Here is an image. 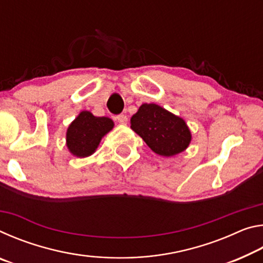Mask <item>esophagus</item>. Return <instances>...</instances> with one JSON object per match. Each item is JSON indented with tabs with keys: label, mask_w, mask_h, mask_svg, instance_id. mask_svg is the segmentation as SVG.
Segmentation results:
<instances>
[{
	"label": "esophagus",
	"mask_w": 263,
	"mask_h": 263,
	"mask_svg": "<svg viewBox=\"0 0 263 263\" xmlns=\"http://www.w3.org/2000/svg\"><path fill=\"white\" fill-rule=\"evenodd\" d=\"M116 119H117V122L119 124H126L127 123V116L126 115H123V114L118 115L117 117H116Z\"/></svg>",
	"instance_id": "1"
}]
</instances>
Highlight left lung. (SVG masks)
<instances>
[{
    "instance_id": "8db88e82",
    "label": "left lung",
    "mask_w": 263,
    "mask_h": 263,
    "mask_svg": "<svg viewBox=\"0 0 263 263\" xmlns=\"http://www.w3.org/2000/svg\"><path fill=\"white\" fill-rule=\"evenodd\" d=\"M131 128L154 153L173 157L188 147L191 133L183 119L157 104H142L132 116Z\"/></svg>"
}]
</instances>
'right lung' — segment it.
<instances>
[{"label":"right lung","instance_id":"1","mask_svg":"<svg viewBox=\"0 0 263 263\" xmlns=\"http://www.w3.org/2000/svg\"><path fill=\"white\" fill-rule=\"evenodd\" d=\"M114 127L108 117H95L89 111H82L67 130V147L75 157L91 155L99 146L102 137Z\"/></svg>","mask_w":263,"mask_h":263}]
</instances>
